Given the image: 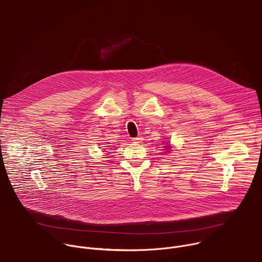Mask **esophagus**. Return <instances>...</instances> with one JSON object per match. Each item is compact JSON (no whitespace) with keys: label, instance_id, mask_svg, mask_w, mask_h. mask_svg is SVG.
Segmentation results:
<instances>
[{"label":"esophagus","instance_id":"obj_1","mask_svg":"<svg viewBox=\"0 0 262 262\" xmlns=\"http://www.w3.org/2000/svg\"><path fill=\"white\" fill-rule=\"evenodd\" d=\"M142 140H143L142 137H137V138H134V139H133V142H134V143H141Z\"/></svg>","mask_w":262,"mask_h":262}]
</instances>
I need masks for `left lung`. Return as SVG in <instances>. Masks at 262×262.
<instances>
[{
  "mask_svg": "<svg viewBox=\"0 0 262 262\" xmlns=\"http://www.w3.org/2000/svg\"><path fill=\"white\" fill-rule=\"evenodd\" d=\"M166 143H167V145H165L164 147H165V148H167V149H168V150H169V149H170V148H171L172 146H171V145H170V144H169L168 142H166Z\"/></svg>",
  "mask_w": 262,
  "mask_h": 262,
  "instance_id": "1",
  "label": "left lung"
}]
</instances>
